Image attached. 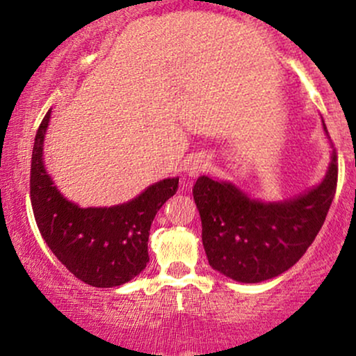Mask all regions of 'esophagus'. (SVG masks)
Returning a JSON list of instances; mask_svg holds the SVG:
<instances>
[{
    "mask_svg": "<svg viewBox=\"0 0 356 356\" xmlns=\"http://www.w3.org/2000/svg\"><path fill=\"white\" fill-rule=\"evenodd\" d=\"M207 169V161L204 159V155H194L191 157V161L187 162L186 172L189 177H197L199 174H202Z\"/></svg>",
    "mask_w": 356,
    "mask_h": 356,
    "instance_id": "34e87169",
    "label": "esophagus"
}]
</instances>
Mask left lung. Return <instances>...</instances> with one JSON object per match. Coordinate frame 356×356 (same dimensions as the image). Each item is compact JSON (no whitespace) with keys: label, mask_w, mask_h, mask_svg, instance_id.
<instances>
[{"label":"left lung","mask_w":356,"mask_h":356,"mask_svg":"<svg viewBox=\"0 0 356 356\" xmlns=\"http://www.w3.org/2000/svg\"><path fill=\"white\" fill-rule=\"evenodd\" d=\"M323 129L328 134L325 122ZM337 182L334 150L320 186L283 202L256 201L231 182L201 175L192 194L209 264L239 283H261L288 271L320 232Z\"/></svg>","instance_id":"1"}]
</instances>
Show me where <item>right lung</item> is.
<instances>
[{"instance_id":"1","label":"right lung","mask_w":356,"mask_h":356,"mask_svg":"<svg viewBox=\"0 0 356 356\" xmlns=\"http://www.w3.org/2000/svg\"><path fill=\"white\" fill-rule=\"evenodd\" d=\"M51 110L35 137L30 195L36 226L72 275L95 288L120 286L149 263V231L157 211L177 192L179 177L149 186L132 201L112 207H80L63 197L43 165V140Z\"/></svg>"}]
</instances>
